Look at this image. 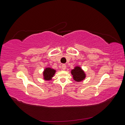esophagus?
<instances>
[{
    "label": "esophagus",
    "mask_w": 125,
    "mask_h": 125,
    "mask_svg": "<svg viewBox=\"0 0 125 125\" xmlns=\"http://www.w3.org/2000/svg\"><path fill=\"white\" fill-rule=\"evenodd\" d=\"M62 69L63 70L66 69V65H65V64H62Z\"/></svg>",
    "instance_id": "obj_1"
}]
</instances>
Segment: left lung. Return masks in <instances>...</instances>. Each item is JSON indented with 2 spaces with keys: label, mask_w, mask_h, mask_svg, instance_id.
<instances>
[{
  "label": "left lung",
  "mask_w": 125,
  "mask_h": 125,
  "mask_svg": "<svg viewBox=\"0 0 125 125\" xmlns=\"http://www.w3.org/2000/svg\"><path fill=\"white\" fill-rule=\"evenodd\" d=\"M71 74L73 75V80L76 82H80L84 80L86 78V74L81 68L77 66L71 71Z\"/></svg>",
  "instance_id": "obj_1"
}]
</instances>
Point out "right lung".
I'll return each instance as SVG.
<instances>
[{"mask_svg":"<svg viewBox=\"0 0 125 125\" xmlns=\"http://www.w3.org/2000/svg\"><path fill=\"white\" fill-rule=\"evenodd\" d=\"M56 70L50 67H46L44 69L43 72V79L44 80L50 81L52 79L56 73Z\"/></svg>","mask_w":125,"mask_h":125,"instance_id":"1","label":"right lung"}]
</instances>
